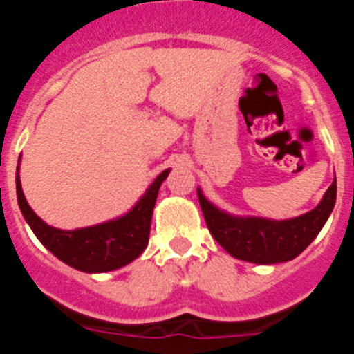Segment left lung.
<instances>
[{
  "instance_id": "obj_1",
  "label": "left lung",
  "mask_w": 354,
  "mask_h": 354,
  "mask_svg": "<svg viewBox=\"0 0 354 354\" xmlns=\"http://www.w3.org/2000/svg\"><path fill=\"white\" fill-rule=\"evenodd\" d=\"M196 193L209 232L225 252L253 264H278L298 257L321 232L335 207L337 179L312 211L289 220L230 214L205 198L200 187Z\"/></svg>"
}]
</instances>
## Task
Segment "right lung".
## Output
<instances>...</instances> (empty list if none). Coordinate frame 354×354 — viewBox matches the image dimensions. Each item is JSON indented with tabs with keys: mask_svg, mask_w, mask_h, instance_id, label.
<instances>
[{
	"mask_svg": "<svg viewBox=\"0 0 354 354\" xmlns=\"http://www.w3.org/2000/svg\"><path fill=\"white\" fill-rule=\"evenodd\" d=\"M168 174H170V168L162 170L147 187L145 193L140 196L138 202L118 218L90 225V227L64 230V228H56L46 223L30 207L21 187L17 165V171H15L17 204L37 239L55 257L83 273H106V271L120 270L124 266L131 264L147 248L150 221H152L159 187Z\"/></svg>",
	"mask_w": 354,
	"mask_h": 354,
	"instance_id": "1",
	"label": "right lung"
}]
</instances>
